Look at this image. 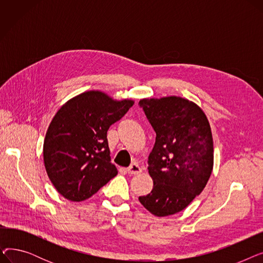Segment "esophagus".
Here are the masks:
<instances>
[{
	"label": "esophagus",
	"mask_w": 263,
	"mask_h": 263,
	"mask_svg": "<svg viewBox=\"0 0 263 263\" xmlns=\"http://www.w3.org/2000/svg\"><path fill=\"white\" fill-rule=\"evenodd\" d=\"M127 171H128V174L130 175H139L142 173V167L140 166V164L133 163L132 165H130Z\"/></svg>",
	"instance_id": "obj_1"
}]
</instances>
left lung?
<instances>
[{
    "label": "left lung",
    "instance_id": "left-lung-1",
    "mask_svg": "<svg viewBox=\"0 0 263 263\" xmlns=\"http://www.w3.org/2000/svg\"><path fill=\"white\" fill-rule=\"evenodd\" d=\"M139 105L157 134L148 158L154 189L139 200L156 216L172 215L185 209L211 176L210 124L197 104L180 97L142 99Z\"/></svg>",
    "mask_w": 263,
    "mask_h": 263
}]
</instances>
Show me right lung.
I'll return each mask as SVG.
<instances>
[{
    "label": "right lung",
    "instance_id": "1",
    "mask_svg": "<svg viewBox=\"0 0 263 263\" xmlns=\"http://www.w3.org/2000/svg\"><path fill=\"white\" fill-rule=\"evenodd\" d=\"M134 104L98 90L83 92L55 114L44 142L47 174L61 195L71 201L91 197L117 168L110 163L107 130Z\"/></svg>",
    "mask_w": 263,
    "mask_h": 263
}]
</instances>
